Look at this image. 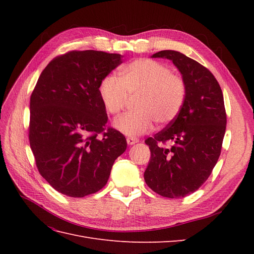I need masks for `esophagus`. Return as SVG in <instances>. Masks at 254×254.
<instances>
[{
  "label": "esophagus",
  "instance_id": "34e87169",
  "mask_svg": "<svg viewBox=\"0 0 254 254\" xmlns=\"http://www.w3.org/2000/svg\"><path fill=\"white\" fill-rule=\"evenodd\" d=\"M137 142H139V139H136V137H127L128 145H134Z\"/></svg>",
  "mask_w": 254,
  "mask_h": 254
}]
</instances>
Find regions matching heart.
I'll return each mask as SVG.
<instances>
[{"label":"heart","instance_id":"heart-1","mask_svg":"<svg viewBox=\"0 0 254 254\" xmlns=\"http://www.w3.org/2000/svg\"><path fill=\"white\" fill-rule=\"evenodd\" d=\"M106 110L119 114L136 95L129 111L114 121V128L128 136L149 131L153 121L167 125L178 117L187 95V86L166 65L151 59H137L123 66L120 77L108 75L98 88Z\"/></svg>","mask_w":254,"mask_h":254}]
</instances>
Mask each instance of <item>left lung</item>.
I'll list each match as a JSON object with an SVG mask.
<instances>
[{"mask_svg":"<svg viewBox=\"0 0 254 254\" xmlns=\"http://www.w3.org/2000/svg\"><path fill=\"white\" fill-rule=\"evenodd\" d=\"M151 58L173 61L186 82L187 95L178 117L145 141L150 160L144 179L161 196L186 197L206 181L220 156L227 125L224 95L214 75L184 54L166 50ZM166 141L170 148L163 146Z\"/></svg>","mask_w":254,"mask_h":254,"instance_id":"left-lung-1","label":"left lung"}]
</instances>
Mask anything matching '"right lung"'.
<instances>
[{
  "instance_id": "1",
  "label": "right lung",
  "mask_w": 254,
  "mask_h": 254,
  "mask_svg": "<svg viewBox=\"0 0 254 254\" xmlns=\"http://www.w3.org/2000/svg\"><path fill=\"white\" fill-rule=\"evenodd\" d=\"M122 64V55L73 51L53 59L30 96L29 144L38 171L70 197L98 191L114 161L126 150L125 136L109 128L99 96L102 80Z\"/></svg>"
}]
</instances>
